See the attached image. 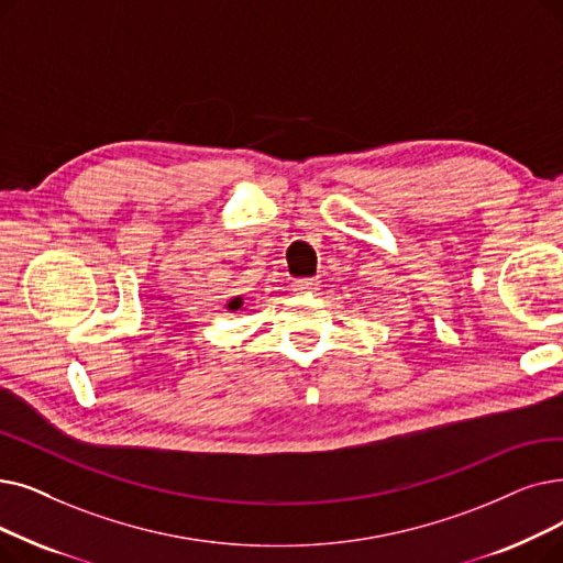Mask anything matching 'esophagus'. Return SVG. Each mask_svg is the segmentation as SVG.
Masks as SVG:
<instances>
[{"label": "esophagus", "mask_w": 563, "mask_h": 563, "mask_svg": "<svg viewBox=\"0 0 563 563\" xmlns=\"http://www.w3.org/2000/svg\"><path fill=\"white\" fill-rule=\"evenodd\" d=\"M291 287H295V291H314L320 289V278H299L291 283Z\"/></svg>", "instance_id": "34e87169"}]
</instances>
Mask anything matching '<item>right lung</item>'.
<instances>
[{"instance_id":"obj_1","label":"right lung","mask_w":563,"mask_h":563,"mask_svg":"<svg viewBox=\"0 0 563 563\" xmlns=\"http://www.w3.org/2000/svg\"><path fill=\"white\" fill-rule=\"evenodd\" d=\"M241 303H243V301L236 297V299H232V301L228 303V308H230V310H239V308H241Z\"/></svg>"}]
</instances>
